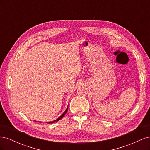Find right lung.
<instances>
[{"mask_svg": "<svg viewBox=\"0 0 150 150\" xmlns=\"http://www.w3.org/2000/svg\"><path fill=\"white\" fill-rule=\"evenodd\" d=\"M67 110H68V106H67V108H66V111L64 112V113H63V114H62V115L61 116L59 117L57 120H54V121H51V122H47V123H49V124H50V123H54V122H56V121H58L59 120H60L61 118H62V117H64V116L65 115V114H66V112H67Z\"/></svg>", "mask_w": 150, "mask_h": 150, "instance_id": "1", "label": "right lung"}]
</instances>
